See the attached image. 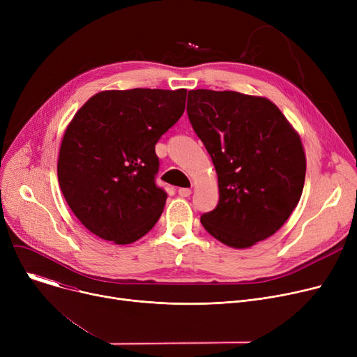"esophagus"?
Listing matches in <instances>:
<instances>
[{
    "instance_id": "obj_1",
    "label": "esophagus",
    "mask_w": 357,
    "mask_h": 357,
    "mask_svg": "<svg viewBox=\"0 0 357 357\" xmlns=\"http://www.w3.org/2000/svg\"><path fill=\"white\" fill-rule=\"evenodd\" d=\"M178 194H179L181 197H190V195L192 194V191H191L190 188H179V190H178Z\"/></svg>"
}]
</instances>
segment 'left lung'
Instances as JSON below:
<instances>
[{"instance_id":"8db88e82","label":"left lung","mask_w":357,"mask_h":357,"mask_svg":"<svg viewBox=\"0 0 357 357\" xmlns=\"http://www.w3.org/2000/svg\"><path fill=\"white\" fill-rule=\"evenodd\" d=\"M186 111L218 176L220 201L201 215L204 229L233 249L275 234L304 188L298 131L271 100L236 91L192 89Z\"/></svg>"}]
</instances>
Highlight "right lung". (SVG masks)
<instances>
[{
    "label": "right lung",
    "mask_w": 357,
    "mask_h": 357,
    "mask_svg": "<svg viewBox=\"0 0 357 357\" xmlns=\"http://www.w3.org/2000/svg\"><path fill=\"white\" fill-rule=\"evenodd\" d=\"M186 89H109L68 124L58 179L77 218L96 236L130 245L153 229L166 202L155 146L183 114Z\"/></svg>",
    "instance_id": "right-lung-1"
}]
</instances>
